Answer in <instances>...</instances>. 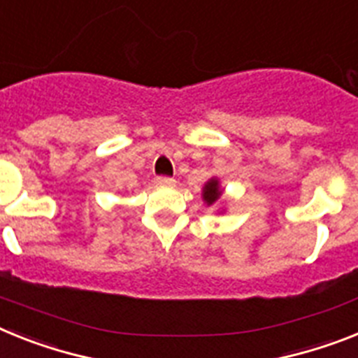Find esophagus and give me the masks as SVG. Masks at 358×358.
I'll return each instance as SVG.
<instances>
[{
	"instance_id": "1",
	"label": "esophagus",
	"mask_w": 358,
	"mask_h": 358,
	"mask_svg": "<svg viewBox=\"0 0 358 358\" xmlns=\"http://www.w3.org/2000/svg\"><path fill=\"white\" fill-rule=\"evenodd\" d=\"M156 185H162V187L174 185V180L169 178V176H158V178H156Z\"/></svg>"
}]
</instances>
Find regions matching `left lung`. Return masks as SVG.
Masks as SVG:
<instances>
[{
	"instance_id": "1",
	"label": "left lung",
	"mask_w": 358,
	"mask_h": 358,
	"mask_svg": "<svg viewBox=\"0 0 358 358\" xmlns=\"http://www.w3.org/2000/svg\"><path fill=\"white\" fill-rule=\"evenodd\" d=\"M220 196H222L220 182H218L216 178H211L206 185H203V189H202L203 202H206L207 206H213V203H216L218 200H220Z\"/></svg>"
}]
</instances>
